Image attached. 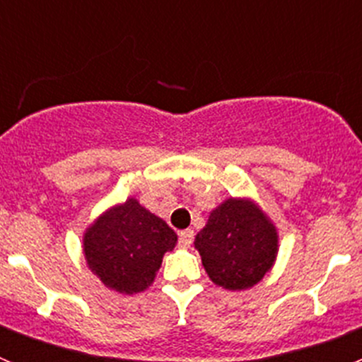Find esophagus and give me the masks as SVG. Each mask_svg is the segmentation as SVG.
I'll return each mask as SVG.
<instances>
[{
    "label": "esophagus",
    "instance_id": "esophagus-1",
    "mask_svg": "<svg viewBox=\"0 0 362 362\" xmlns=\"http://www.w3.org/2000/svg\"><path fill=\"white\" fill-rule=\"evenodd\" d=\"M192 238H194V231L192 229H185V231L178 233V240H180L182 247H191Z\"/></svg>",
    "mask_w": 362,
    "mask_h": 362
}]
</instances>
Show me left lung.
I'll return each mask as SVG.
<instances>
[{"instance_id": "1", "label": "left lung", "mask_w": 362, "mask_h": 362, "mask_svg": "<svg viewBox=\"0 0 362 362\" xmlns=\"http://www.w3.org/2000/svg\"><path fill=\"white\" fill-rule=\"evenodd\" d=\"M279 229L252 198H228L208 215L194 238L203 268L215 286L247 291L275 266Z\"/></svg>"}]
</instances>
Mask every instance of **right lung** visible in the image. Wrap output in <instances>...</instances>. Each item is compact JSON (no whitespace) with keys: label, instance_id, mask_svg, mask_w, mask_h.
Listing matches in <instances>:
<instances>
[{"label":"right lung","instance_id":"add662e5","mask_svg":"<svg viewBox=\"0 0 362 362\" xmlns=\"http://www.w3.org/2000/svg\"><path fill=\"white\" fill-rule=\"evenodd\" d=\"M178 236L136 198H127L98 215L82 235L87 268L105 287L138 294L154 284L166 252Z\"/></svg>","mask_w":362,"mask_h":362}]
</instances>
